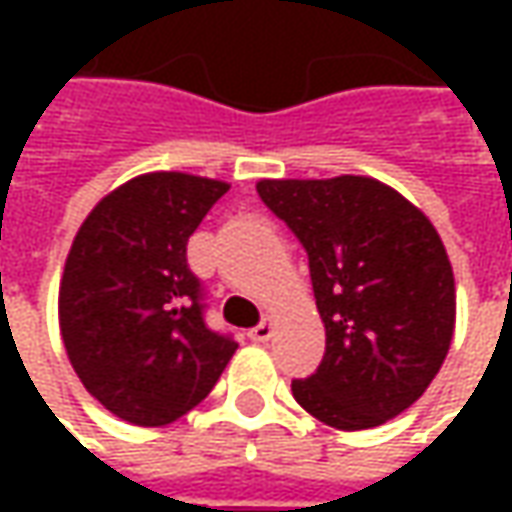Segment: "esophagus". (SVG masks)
Listing matches in <instances>:
<instances>
[{"instance_id":"obj_1","label":"esophagus","mask_w":512,"mask_h":512,"mask_svg":"<svg viewBox=\"0 0 512 512\" xmlns=\"http://www.w3.org/2000/svg\"><path fill=\"white\" fill-rule=\"evenodd\" d=\"M247 336H250V342H267L273 336V325L270 322H259L256 327L247 330Z\"/></svg>"}]
</instances>
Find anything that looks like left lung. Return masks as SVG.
I'll use <instances>...</instances> for the list:
<instances>
[{
  "label": "left lung",
  "mask_w": 512,
  "mask_h": 512,
  "mask_svg": "<svg viewBox=\"0 0 512 512\" xmlns=\"http://www.w3.org/2000/svg\"><path fill=\"white\" fill-rule=\"evenodd\" d=\"M256 190L305 247L325 322V359L293 379V399L336 430L399 416L436 379L456 325L436 227L370 176L262 179Z\"/></svg>",
  "instance_id": "obj_1"
}]
</instances>
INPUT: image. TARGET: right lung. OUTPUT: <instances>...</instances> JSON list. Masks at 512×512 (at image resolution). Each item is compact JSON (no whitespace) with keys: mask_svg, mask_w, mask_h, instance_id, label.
<instances>
[{"mask_svg":"<svg viewBox=\"0 0 512 512\" xmlns=\"http://www.w3.org/2000/svg\"><path fill=\"white\" fill-rule=\"evenodd\" d=\"M227 182L145 173L90 210L59 285L68 359L93 399L139 427L176 422L205 399L239 344L205 322L187 239Z\"/></svg>","mask_w":512,"mask_h":512,"instance_id":"obj_1","label":"right lung"}]
</instances>
